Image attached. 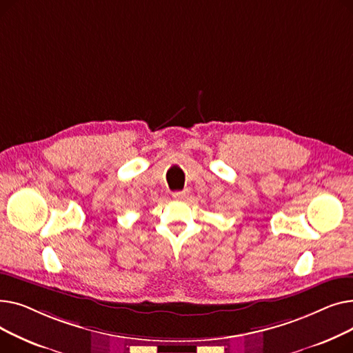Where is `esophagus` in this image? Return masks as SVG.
Here are the masks:
<instances>
[{
  "mask_svg": "<svg viewBox=\"0 0 353 353\" xmlns=\"http://www.w3.org/2000/svg\"><path fill=\"white\" fill-rule=\"evenodd\" d=\"M188 194H189L188 190H181V192H174V193H173V197H174L176 200H183V199L188 197Z\"/></svg>",
  "mask_w": 353,
  "mask_h": 353,
  "instance_id": "34e87169",
  "label": "esophagus"
}]
</instances>
